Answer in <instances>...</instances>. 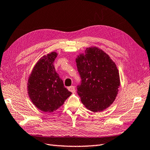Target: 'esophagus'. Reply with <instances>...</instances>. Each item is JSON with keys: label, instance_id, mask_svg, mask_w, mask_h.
<instances>
[{"label": "esophagus", "instance_id": "34e87169", "mask_svg": "<svg viewBox=\"0 0 150 150\" xmlns=\"http://www.w3.org/2000/svg\"><path fill=\"white\" fill-rule=\"evenodd\" d=\"M68 89H69V91H71V93H75V87L74 86H70V87H69L68 88Z\"/></svg>", "mask_w": 150, "mask_h": 150}]
</instances>
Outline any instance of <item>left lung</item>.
I'll list each match as a JSON object with an SVG mask.
<instances>
[{"mask_svg": "<svg viewBox=\"0 0 150 150\" xmlns=\"http://www.w3.org/2000/svg\"><path fill=\"white\" fill-rule=\"evenodd\" d=\"M81 79L77 93L82 103L94 112L103 111L113 103L120 85L119 71L112 59L96 47L87 48L76 59Z\"/></svg>", "mask_w": 150, "mask_h": 150, "instance_id": "8db88e82", "label": "left lung"}]
</instances>
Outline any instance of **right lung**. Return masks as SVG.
Returning <instances> with one entry per match:
<instances>
[{"label":"right lung","mask_w":150,"mask_h":150,"mask_svg":"<svg viewBox=\"0 0 150 150\" xmlns=\"http://www.w3.org/2000/svg\"><path fill=\"white\" fill-rule=\"evenodd\" d=\"M57 55L56 52H51L41 57L28 80V94L31 101L45 112L56 110L71 95L55 71L54 62Z\"/></svg>","instance_id":"1"}]
</instances>
